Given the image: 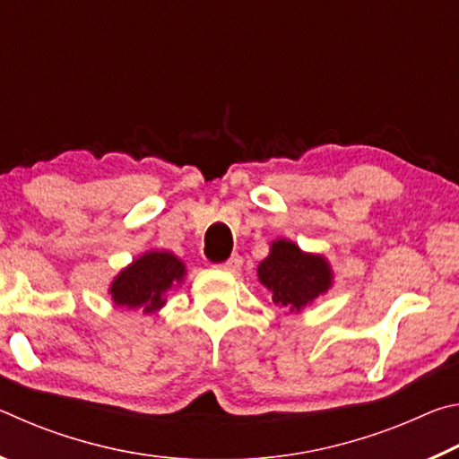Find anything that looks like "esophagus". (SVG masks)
Segmentation results:
<instances>
[{"label":"esophagus","instance_id":"1","mask_svg":"<svg viewBox=\"0 0 459 459\" xmlns=\"http://www.w3.org/2000/svg\"><path fill=\"white\" fill-rule=\"evenodd\" d=\"M240 267H243V259L235 255V257H230L227 263H222L221 269L227 271V273H238Z\"/></svg>","mask_w":459,"mask_h":459}]
</instances>
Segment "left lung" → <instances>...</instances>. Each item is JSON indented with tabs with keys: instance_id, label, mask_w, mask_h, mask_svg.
Masks as SVG:
<instances>
[{
	"instance_id": "obj_1",
	"label": "left lung",
	"mask_w": 459,
	"mask_h": 459,
	"mask_svg": "<svg viewBox=\"0 0 459 459\" xmlns=\"http://www.w3.org/2000/svg\"><path fill=\"white\" fill-rule=\"evenodd\" d=\"M259 283L287 314H299L333 285V269L322 253H307L290 238H275L257 267Z\"/></svg>"
}]
</instances>
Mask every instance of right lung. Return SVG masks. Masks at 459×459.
Wrapping results in <instances>:
<instances>
[{"instance_id": "add662e5", "label": "right lung", "mask_w": 459, "mask_h": 459, "mask_svg": "<svg viewBox=\"0 0 459 459\" xmlns=\"http://www.w3.org/2000/svg\"><path fill=\"white\" fill-rule=\"evenodd\" d=\"M186 279V263L166 248H150L123 267L107 293L113 304L127 309L155 314L166 306L168 293L178 290Z\"/></svg>"}]
</instances>
